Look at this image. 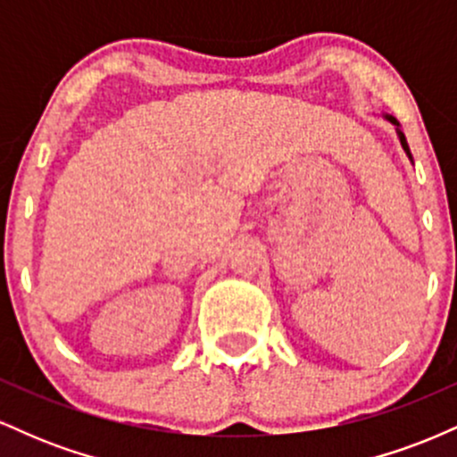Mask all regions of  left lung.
<instances>
[{
  "label": "left lung",
  "mask_w": 457,
  "mask_h": 457,
  "mask_svg": "<svg viewBox=\"0 0 457 457\" xmlns=\"http://www.w3.org/2000/svg\"><path fill=\"white\" fill-rule=\"evenodd\" d=\"M382 118L386 120V122H391L393 127H395V133H397V139H400V144H402V148H403V152H406V156L408 159H411V162H412V154H411V148H408V141H406V135H403V130H402V124L397 122L395 118H393V115H389V113H382Z\"/></svg>",
  "instance_id": "obj_1"
}]
</instances>
